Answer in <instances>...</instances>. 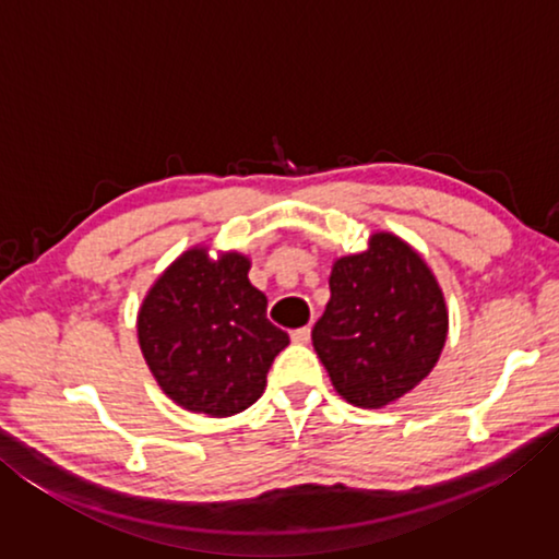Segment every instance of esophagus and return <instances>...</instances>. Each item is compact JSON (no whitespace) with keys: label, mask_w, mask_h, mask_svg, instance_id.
<instances>
[{"label":"esophagus","mask_w":559,"mask_h":559,"mask_svg":"<svg viewBox=\"0 0 559 559\" xmlns=\"http://www.w3.org/2000/svg\"><path fill=\"white\" fill-rule=\"evenodd\" d=\"M290 340L296 345H308L310 343V328H300V330H293Z\"/></svg>","instance_id":"esophagus-1"}]
</instances>
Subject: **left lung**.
Returning <instances> with one entry per match:
<instances>
[{"label":"left lung","mask_w":559,"mask_h":559,"mask_svg":"<svg viewBox=\"0 0 559 559\" xmlns=\"http://www.w3.org/2000/svg\"><path fill=\"white\" fill-rule=\"evenodd\" d=\"M449 308L421 253L392 231L333 261L330 300L313 347L335 392L362 409L409 394L437 367Z\"/></svg>","instance_id":"left-lung-1"}]
</instances>
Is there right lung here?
I'll use <instances>...</instances> for the list:
<instances>
[{"instance_id":"add662e5","label":"right lung","mask_w":559,"mask_h":559,"mask_svg":"<svg viewBox=\"0 0 559 559\" xmlns=\"http://www.w3.org/2000/svg\"><path fill=\"white\" fill-rule=\"evenodd\" d=\"M197 243L159 273L138 310V343L169 400L224 419L259 400L288 335L266 318L251 259Z\"/></svg>"}]
</instances>
